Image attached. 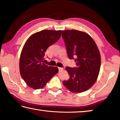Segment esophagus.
I'll return each instance as SVG.
<instances>
[{
  "label": "esophagus",
  "instance_id": "esophagus-1",
  "mask_svg": "<svg viewBox=\"0 0 120 120\" xmlns=\"http://www.w3.org/2000/svg\"><path fill=\"white\" fill-rule=\"evenodd\" d=\"M58 69H59V71H62V70H64V68H62V67H59Z\"/></svg>",
  "mask_w": 120,
  "mask_h": 120
}]
</instances>
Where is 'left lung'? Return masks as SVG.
<instances>
[{
  "mask_svg": "<svg viewBox=\"0 0 120 120\" xmlns=\"http://www.w3.org/2000/svg\"><path fill=\"white\" fill-rule=\"evenodd\" d=\"M69 59L75 60L76 67L66 68L70 75L63 84L73 92L85 91L94 84L100 71L101 59L99 51L90 36L76 30L62 31Z\"/></svg>",
  "mask_w": 120,
  "mask_h": 120,
  "instance_id": "1",
  "label": "left lung"
}]
</instances>
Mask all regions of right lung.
<instances>
[{
    "label": "right lung",
    "instance_id": "obj_1",
    "mask_svg": "<svg viewBox=\"0 0 120 120\" xmlns=\"http://www.w3.org/2000/svg\"><path fill=\"white\" fill-rule=\"evenodd\" d=\"M60 30H45L34 34L23 47L20 59L21 76L28 86L37 90L41 89L53 76L58 73L57 67L43 63L47 49L59 39Z\"/></svg>",
    "mask_w": 120,
    "mask_h": 120
}]
</instances>
